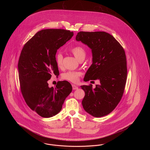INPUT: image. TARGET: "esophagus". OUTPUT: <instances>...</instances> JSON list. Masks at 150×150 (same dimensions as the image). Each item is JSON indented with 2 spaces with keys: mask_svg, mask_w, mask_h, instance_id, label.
Here are the masks:
<instances>
[{
  "mask_svg": "<svg viewBox=\"0 0 150 150\" xmlns=\"http://www.w3.org/2000/svg\"><path fill=\"white\" fill-rule=\"evenodd\" d=\"M72 89H73L74 90H76V89H78V86H75V85H74V84L72 85Z\"/></svg>",
  "mask_w": 150,
  "mask_h": 150,
  "instance_id": "esophagus-1",
  "label": "esophagus"
}]
</instances>
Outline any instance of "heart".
<instances>
[{
    "label": "heart",
    "instance_id": "b5f03b06",
    "mask_svg": "<svg viewBox=\"0 0 150 150\" xmlns=\"http://www.w3.org/2000/svg\"><path fill=\"white\" fill-rule=\"evenodd\" d=\"M71 52L75 57L79 61L82 59H84L86 56V50L80 46L74 47L71 49ZM56 61L58 67H61L62 66L63 55L61 53H58L56 56ZM81 76V73L79 72L69 71L64 73L62 75L63 79L70 81L72 83H77L79 78Z\"/></svg>",
    "mask_w": 150,
    "mask_h": 150
}]
</instances>
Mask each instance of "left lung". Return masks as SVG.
<instances>
[{
    "label": "left lung",
    "instance_id": "8db88e82",
    "mask_svg": "<svg viewBox=\"0 0 150 150\" xmlns=\"http://www.w3.org/2000/svg\"><path fill=\"white\" fill-rule=\"evenodd\" d=\"M76 40L92 50V64L84 81L98 80L99 85L82 86L85 92L82 105L88 114L100 117L111 112L123 95L127 77L124 50L115 39L104 31H80Z\"/></svg>",
    "mask_w": 150,
    "mask_h": 150
}]
</instances>
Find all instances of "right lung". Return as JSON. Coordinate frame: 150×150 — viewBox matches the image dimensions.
Masks as SVG:
<instances>
[{
    "mask_svg": "<svg viewBox=\"0 0 150 150\" xmlns=\"http://www.w3.org/2000/svg\"><path fill=\"white\" fill-rule=\"evenodd\" d=\"M73 35L64 29H44L36 33L22 50L18 63L22 94L28 106L43 117L59 112L71 92L67 81H58L56 87L50 88L48 80L52 75H59L57 50Z\"/></svg>",
    "mask_w": 150,
    "mask_h": 150,
    "instance_id": "obj_1",
    "label": "right lung"
}]
</instances>
